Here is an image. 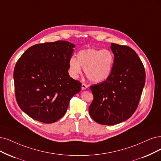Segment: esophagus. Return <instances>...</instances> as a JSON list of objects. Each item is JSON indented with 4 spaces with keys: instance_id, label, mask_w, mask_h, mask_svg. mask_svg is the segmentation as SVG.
<instances>
[{
    "instance_id": "obj_1",
    "label": "esophagus",
    "mask_w": 161,
    "mask_h": 161,
    "mask_svg": "<svg viewBox=\"0 0 161 161\" xmlns=\"http://www.w3.org/2000/svg\"><path fill=\"white\" fill-rule=\"evenodd\" d=\"M87 87H88V86L86 85V84H84V83H83V84H81V90H86V89H87Z\"/></svg>"
}]
</instances>
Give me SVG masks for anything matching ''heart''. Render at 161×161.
Returning <instances> with one entry per match:
<instances>
[{
    "instance_id": "b5f03b06",
    "label": "heart",
    "mask_w": 161,
    "mask_h": 161,
    "mask_svg": "<svg viewBox=\"0 0 161 161\" xmlns=\"http://www.w3.org/2000/svg\"><path fill=\"white\" fill-rule=\"evenodd\" d=\"M114 63V54L109 50H82L77 53L76 58L72 57L69 59V74L74 79H77L81 73L82 67L88 79L97 84L109 78Z\"/></svg>"
}]
</instances>
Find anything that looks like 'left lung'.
I'll use <instances>...</instances> for the list:
<instances>
[{
  "mask_svg": "<svg viewBox=\"0 0 161 161\" xmlns=\"http://www.w3.org/2000/svg\"><path fill=\"white\" fill-rule=\"evenodd\" d=\"M114 67L109 78L90 87L93 100L89 113L97 123L114 125L128 119L137 108L145 84V71L130 47L111 44Z\"/></svg>",
  "mask_w": 161,
  "mask_h": 161,
  "instance_id": "left-lung-1",
  "label": "left lung"
}]
</instances>
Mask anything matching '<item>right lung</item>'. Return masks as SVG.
<instances>
[{
  "label": "right lung",
  "mask_w": 161,
  "mask_h": 161,
  "mask_svg": "<svg viewBox=\"0 0 161 161\" xmlns=\"http://www.w3.org/2000/svg\"><path fill=\"white\" fill-rule=\"evenodd\" d=\"M75 44L68 41L30 47L14 69L15 95L20 108L33 119L52 123L62 118L81 84L68 74Z\"/></svg>",
  "instance_id": "add662e5"
}]
</instances>
